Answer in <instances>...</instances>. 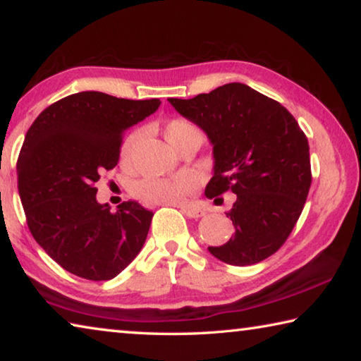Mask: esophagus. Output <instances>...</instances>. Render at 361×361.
<instances>
[{
    "label": "esophagus",
    "mask_w": 361,
    "mask_h": 361,
    "mask_svg": "<svg viewBox=\"0 0 361 361\" xmlns=\"http://www.w3.org/2000/svg\"><path fill=\"white\" fill-rule=\"evenodd\" d=\"M181 212L189 218H200L205 215V210L199 209V207H181Z\"/></svg>",
    "instance_id": "esophagus-1"
}]
</instances>
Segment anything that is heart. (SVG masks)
<instances>
[{"label": "heart", "instance_id": "heart-1", "mask_svg": "<svg viewBox=\"0 0 361 361\" xmlns=\"http://www.w3.org/2000/svg\"><path fill=\"white\" fill-rule=\"evenodd\" d=\"M164 137L175 151L191 142L202 143L204 132L200 127L186 118H172L164 124ZM138 142V132H132L124 140L121 148V161L127 162ZM192 181L188 176H170V178H143L132 185V194L137 199L149 204L173 205L181 202L192 191Z\"/></svg>", "mask_w": 361, "mask_h": 361}]
</instances>
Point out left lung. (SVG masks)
<instances>
[{
    "label": "left lung",
    "instance_id": "8db88e82",
    "mask_svg": "<svg viewBox=\"0 0 361 361\" xmlns=\"http://www.w3.org/2000/svg\"><path fill=\"white\" fill-rule=\"evenodd\" d=\"M169 102L213 145L215 173L207 197L237 194L228 212L234 235L209 252L232 266L269 258L288 239L312 183L305 133L288 109L242 82Z\"/></svg>",
    "mask_w": 361,
    "mask_h": 361
}]
</instances>
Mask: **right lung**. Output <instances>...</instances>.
<instances>
[{
    "label": "right lung",
    "mask_w": 361,
    "mask_h": 361,
    "mask_svg": "<svg viewBox=\"0 0 361 361\" xmlns=\"http://www.w3.org/2000/svg\"><path fill=\"white\" fill-rule=\"evenodd\" d=\"M159 105L79 92L49 105L28 129L17 159L20 200L35 240L65 271L109 280L142 250L154 213L135 200L113 213L97 202L95 183L118 166L124 132Z\"/></svg>",
    "instance_id": "1"
}]
</instances>
